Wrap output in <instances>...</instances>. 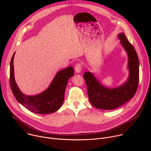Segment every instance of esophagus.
Here are the masks:
<instances>
[{
	"label": "esophagus",
	"instance_id": "esophagus-1",
	"mask_svg": "<svg viewBox=\"0 0 151 151\" xmlns=\"http://www.w3.org/2000/svg\"><path fill=\"white\" fill-rule=\"evenodd\" d=\"M82 69V65H81V64L80 63H78V64H76V65L75 68V72H76L77 73H79L81 72Z\"/></svg>",
	"mask_w": 151,
	"mask_h": 151
}]
</instances>
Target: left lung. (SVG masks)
<instances>
[{"instance_id":"8db88e82","label":"left lung","mask_w":151,"mask_h":151,"mask_svg":"<svg viewBox=\"0 0 151 151\" xmlns=\"http://www.w3.org/2000/svg\"><path fill=\"white\" fill-rule=\"evenodd\" d=\"M120 43L128 55L127 80L115 88L103 85L90 72H86L83 76L87 87L90 101L97 109L114 110L121 106L134 97L139 81V61L136 51L123 33L118 35Z\"/></svg>"}]
</instances>
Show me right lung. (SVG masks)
Here are the masks:
<instances>
[{
	"mask_svg": "<svg viewBox=\"0 0 151 151\" xmlns=\"http://www.w3.org/2000/svg\"><path fill=\"white\" fill-rule=\"evenodd\" d=\"M14 53L10 63V86L17 100L30 111L39 114H48L58 111L62 105L69 79L74 75L73 67L69 66L57 73L49 87L35 96L23 94L14 78Z\"/></svg>",
	"mask_w": 151,
	"mask_h": 151,
	"instance_id": "obj_1",
	"label": "right lung"
}]
</instances>
